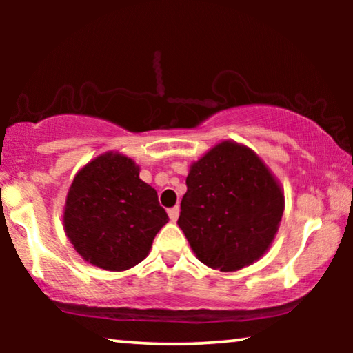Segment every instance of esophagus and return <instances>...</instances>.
Returning a JSON list of instances; mask_svg holds the SVG:
<instances>
[{
  "label": "esophagus",
  "instance_id": "esophagus-1",
  "mask_svg": "<svg viewBox=\"0 0 353 353\" xmlns=\"http://www.w3.org/2000/svg\"><path fill=\"white\" fill-rule=\"evenodd\" d=\"M168 216H170L172 221H176L178 216H180V207H172V209H168Z\"/></svg>",
  "mask_w": 353,
  "mask_h": 353
}]
</instances>
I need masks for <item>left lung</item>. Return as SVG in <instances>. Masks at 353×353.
<instances>
[{
	"label": "left lung",
	"mask_w": 353,
	"mask_h": 353,
	"mask_svg": "<svg viewBox=\"0 0 353 353\" xmlns=\"http://www.w3.org/2000/svg\"><path fill=\"white\" fill-rule=\"evenodd\" d=\"M178 226L196 257L220 272H236L273 243L284 194L257 154L223 141L194 162L186 178Z\"/></svg>",
	"instance_id": "1"
}]
</instances>
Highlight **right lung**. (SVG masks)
Segmentation results:
<instances>
[{"mask_svg":"<svg viewBox=\"0 0 353 353\" xmlns=\"http://www.w3.org/2000/svg\"><path fill=\"white\" fill-rule=\"evenodd\" d=\"M168 221L139 167L119 152L101 154L77 173L64 207V230L86 262L123 272L148 257Z\"/></svg>","mask_w":353,"mask_h":353,"instance_id":"add662e5","label":"right lung"}]
</instances>
